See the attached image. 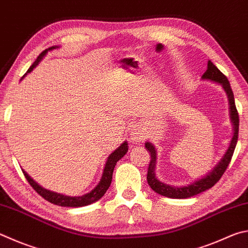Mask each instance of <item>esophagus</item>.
Wrapping results in <instances>:
<instances>
[{"mask_svg":"<svg viewBox=\"0 0 248 248\" xmlns=\"http://www.w3.org/2000/svg\"><path fill=\"white\" fill-rule=\"evenodd\" d=\"M130 137H131V140L134 143L143 142L147 138V131L141 125H136L131 129Z\"/></svg>","mask_w":248,"mask_h":248,"instance_id":"obj_1","label":"esophagus"}]
</instances>
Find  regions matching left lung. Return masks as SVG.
<instances>
[{"label":"left lung","mask_w":248,"mask_h":248,"mask_svg":"<svg viewBox=\"0 0 248 248\" xmlns=\"http://www.w3.org/2000/svg\"><path fill=\"white\" fill-rule=\"evenodd\" d=\"M208 67L205 74L202 75V79L211 81V82L218 83L222 87V89L226 92L229 101V107H230V119L233 125V136L230 141V144L227 148L226 153L221 157L217 165L211 169L209 172H207L205 175H202V178L196 179L194 181L186 184V186H170V184L164 183L159 181L156 177L155 173V167H156V161H157V151L155 146L153 145L151 142L145 143V148L150 152L151 154V161L148 165L147 170V183L148 186L152 187V190L158 193V194L169 197V199H190L192 196H195L200 194L202 192H205L209 190L210 187H213L216 183H217L220 178L222 177L224 171L228 168V165L230 164L233 152L235 150L237 138H238V124H240V120H238V114L235 107V102H234V95L233 91L231 89V85L229 83L228 78L224 76L221 71H220L217 67H216L213 62L208 61Z\"/></svg>","instance_id":"8db88e82"}]
</instances>
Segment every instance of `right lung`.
Wrapping results in <instances>:
<instances>
[{
  "label": "right lung",
  "mask_w": 248,
  "mask_h": 248,
  "mask_svg": "<svg viewBox=\"0 0 248 248\" xmlns=\"http://www.w3.org/2000/svg\"><path fill=\"white\" fill-rule=\"evenodd\" d=\"M58 46H52L46 48V51H43L40 55L38 56L37 60L33 62L32 65L30 66V68L27 71V74L31 73L39 65V62L42 61V58L46 55V53L52 51V49H55ZM26 74V75H27ZM26 75H24V77H26ZM21 78V79H22ZM128 142L124 141L123 144H120V146L115 150L111 154L107 157L106 164L104 170H103V174L102 178L100 180V182L97 183V186L93 188V190L90 191L87 194H83L81 196H68V195H64L61 194V193H56L53 191L46 190V188L42 187L40 184H38L34 180L30 177V175L26 172V171L22 169V172H24L25 177L27 179V181L29 182L31 186L34 188V191L38 193V194L41 195L44 200H46L47 202H52L54 205H58L62 207H82V206H87L92 204V202H97L100 199H102L106 191L108 190V187L110 186L111 183V179H112V172H114V168L117 164V161L120 160L123 157L127 154L128 152Z\"/></svg>",
  "instance_id": "add662e5"
}]
</instances>
